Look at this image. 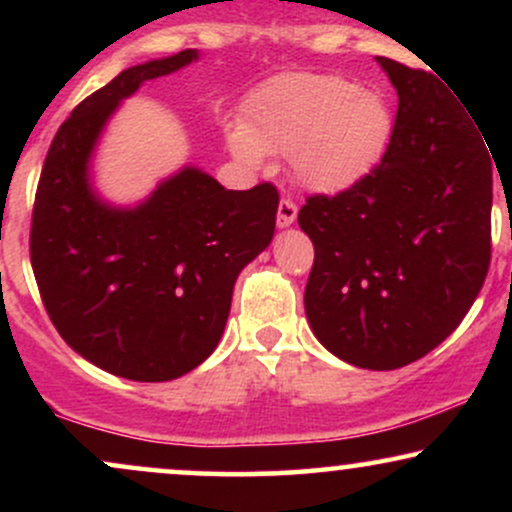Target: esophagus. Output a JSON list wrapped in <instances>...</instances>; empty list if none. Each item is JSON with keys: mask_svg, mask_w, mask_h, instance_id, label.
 Returning <instances> with one entry per match:
<instances>
[{"mask_svg": "<svg viewBox=\"0 0 512 512\" xmlns=\"http://www.w3.org/2000/svg\"><path fill=\"white\" fill-rule=\"evenodd\" d=\"M298 216V207L291 202V199H281L279 209H276V226L279 228H289Z\"/></svg>", "mask_w": 512, "mask_h": 512, "instance_id": "1", "label": "esophagus"}]
</instances>
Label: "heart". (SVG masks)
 I'll return each mask as SVG.
<instances>
[{
	"mask_svg": "<svg viewBox=\"0 0 512 512\" xmlns=\"http://www.w3.org/2000/svg\"><path fill=\"white\" fill-rule=\"evenodd\" d=\"M392 125L385 98L346 76L284 74L250 98L245 122L226 127V144L248 168H262L264 156L291 158L303 187L339 195L373 173Z\"/></svg>",
	"mask_w": 512,
	"mask_h": 512,
	"instance_id": "obj_1",
	"label": "heart"
}]
</instances>
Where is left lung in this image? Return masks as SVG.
<instances>
[{
  "mask_svg": "<svg viewBox=\"0 0 512 512\" xmlns=\"http://www.w3.org/2000/svg\"><path fill=\"white\" fill-rule=\"evenodd\" d=\"M378 64L399 96L387 151L351 190L305 199L298 223L315 245V337L351 366L395 370L450 337L484 286L493 156L436 76Z\"/></svg>",
  "mask_w": 512,
  "mask_h": 512,
  "instance_id": "8db88e82",
  "label": "left lung"
}]
</instances>
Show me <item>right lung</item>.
I'll list each match as a JSON object with an SVG mask.
<instances>
[{"label":"right lung","mask_w":512,"mask_h":512,"mask_svg":"<svg viewBox=\"0 0 512 512\" xmlns=\"http://www.w3.org/2000/svg\"><path fill=\"white\" fill-rule=\"evenodd\" d=\"M192 60L197 50L129 67L76 105L33 204L31 264L52 325L93 366L139 383L180 378L209 358L240 269L272 243L279 207L272 182L226 190L190 166L134 209L93 192L88 161L122 98Z\"/></svg>","instance_id":"1"}]
</instances>
